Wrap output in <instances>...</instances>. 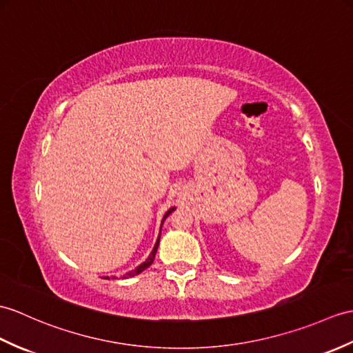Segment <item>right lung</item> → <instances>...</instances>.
I'll use <instances>...</instances> for the list:
<instances>
[{
  "label": "right lung",
  "instance_id": "obj_1",
  "mask_svg": "<svg viewBox=\"0 0 353 353\" xmlns=\"http://www.w3.org/2000/svg\"><path fill=\"white\" fill-rule=\"evenodd\" d=\"M174 210V208L173 209H170L168 212H167V214H165V216H163V219H165L170 214H171V212H173ZM162 219V221H163ZM158 245H159V239L157 241V243H154V248H153V251H152V254H150V256H149V259H147L145 261H144V263H141V265H139L137 269H134L132 270V272H129L128 274V276H134V275H138V274H141L143 272V270L145 269V268H149L152 263H153V260H154V256H157V251H158Z\"/></svg>",
  "mask_w": 353,
  "mask_h": 353
}]
</instances>
